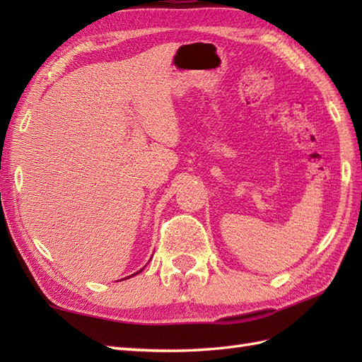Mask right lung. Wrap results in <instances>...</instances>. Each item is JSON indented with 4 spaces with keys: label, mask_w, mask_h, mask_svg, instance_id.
Masks as SVG:
<instances>
[{
    "label": "right lung",
    "mask_w": 362,
    "mask_h": 362,
    "mask_svg": "<svg viewBox=\"0 0 362 362\" xmlns=\"http://www.w3.org/2000/svg\"><path fill=\"white\" fill-rule=\"evenodd\" d=\"M141 271H143V269H140V271H138V272H135V274H140V272H141ZM135 274H132V275H130V276H134V275H135ZM130 276H129V279H130ZM122 280H124V279H122Z\"/></svg>",
    "instance_id": "1"
}]
</instances>
